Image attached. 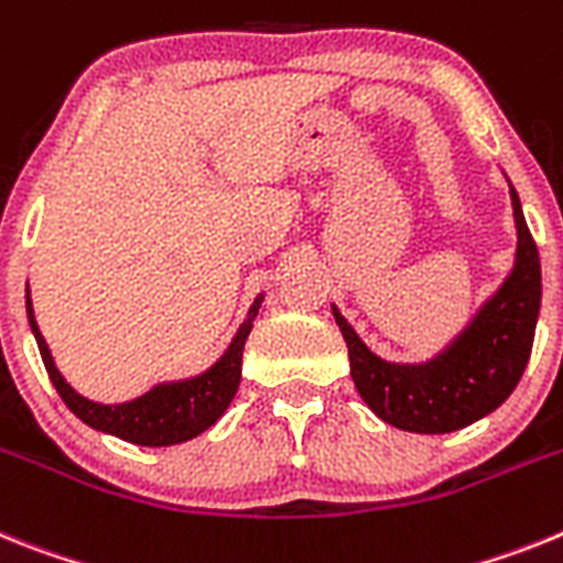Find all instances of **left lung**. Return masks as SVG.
Masks as SVG:
<instances>
[{
  "mask_svg": "<svg viewBox=\"0 0 563 563\" xmlns=\"http://www.w3.org/2000/svg\"><path fill=\"white\" fill-rule=\"evenodd\" d=\"M510 200L518 229L510 277L478 309L471 325L428 363H385L331 306L349 345L351 379L383 422L410 433L467 428L505 402L525 374L541 309V261L512 187Z\"/></svg>",
  "mask_w": 563,
  "mask_h": 563,
  "instance_id": "8db88e82",
  "label": "left lung"
}]
</instances>
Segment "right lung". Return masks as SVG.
I'll use <instances>...</instances> for the list:
<instances>
[{
    "label": "right lung",
    "mask_w": 563,
    "mask_h": 563,
    "mask_svg": "<svg viewBox=\"0 0 563 563\" xmlns=\"http://www.w3.org/2000/svg\"><path fill=\"white\" fill-rule=\"evenodd\" d=\"M27 322H31L33 336H36L38 354L45 363L51 383L56 385L58 397L65 399L67 408L76 413L85 424L96 430H104L112 437L124 439V442L144 444V448H166V444L187 442V439L198 437L207 428H212L218 419L223 417V410L238 394L241 385V365H243V345L252 331V322L261 309L263 295L254 300L249 309L246 320L238 329L234 340L229 342L227 354L218 360L209 371L192 376V379H178V383H161L153 390H146L144 397L133 399V402L121 405H101L92 399L81 397L78 390L67 385V379L58 374L56 363H53L51 349H47L45 336L38 331L36 317H33L31 288H27Z\"/></svg>",
    "instance_id": "right-lung-1"
}]
</instances>
